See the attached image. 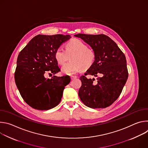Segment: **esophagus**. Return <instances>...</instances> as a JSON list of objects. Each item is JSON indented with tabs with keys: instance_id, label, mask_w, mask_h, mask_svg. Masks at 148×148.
Here are the masks:
<instances>
[{
	"instance_id": "1",
	"label": "esophagus",
	"mask_w": 148,
	"mask_h": 148,
	"mask_svg": "<svg viewBox=\"0 0 148 148\" xmlns=\"http://www.w3.org/2000/svg\"><path fill=\"white\" fill-rule=\"evenodd\" d=\"M71 79H75V78H77V76H76V75H71Z\"/></svg>"
}]
</instances>
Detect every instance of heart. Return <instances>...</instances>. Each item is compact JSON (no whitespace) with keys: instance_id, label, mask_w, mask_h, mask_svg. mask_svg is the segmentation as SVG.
I'll return each instance as SVG.
<instances>
[{"instance_id":"1","label":"heart","mask_w":148,"mask_h":148,"mask_svg":"<svg viewBox=\"0 0 148 148\" xmlns=\"http://www.w3.org/2000/svg\"><path fill=\"white\" fill-rule=\"evenodd\" d=\"M54 56L60 65L64 64L71 56V61L61 68L62 72L67 75H72L82 69L90 68L94 64L96 57L94 50L88 48L84 42L77 38L70 40L66 44V50L58 47Z\"/></svg>"}]
</instances>
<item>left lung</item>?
I'll use <instances>...</instances> for the list:
<instances>
[{"label": "left lung", "instance_id": "obj_1", "mask_svg": "<svg viewBox=\"0 0 148 148\" xmlns=\"http://www.w3.org/2000/svg\"><path fill=\"white\" fill-rule=\"evenodd\" d=\"M74 36L88 44L96 56L94 64L80 77L79 98L91 108L108 107L118 98L128 79L125 54L115 42L105 34H78ZM88 75L97 76V80L88 79Z\"/></svg>", "mask_w": 148, "mask_h": 148}]
</instances>
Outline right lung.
<instances>
[{
    "instance_id": "add662e5",
    "label": "right lung",
    "mask_w": 148,
    "mask_h": 148,
    "mask_svg": "<svg viewBox=\"0 0 148 148\" xmlns=\"http://www.w3.org/2000/svg\"><path fill=\"white\" fill-rule=\"evenodd\" d=\"M70 38V35L38 34L18 54L15 82L23 100L33 108L48 110L60 102L70 77L53 75L49 79L45 76L60 71L54 54Z\"/></svg>"
}]
</instances>
